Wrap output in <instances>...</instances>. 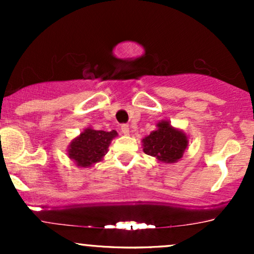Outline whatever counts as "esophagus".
I'll list each match as a JSON object with an SVG mask.
<instances>
[{
  "mask_svg": "<svg viewBox=\"0 0 254 254\" xmlns=\"http://www.w3.org/2000/svg\"><path fill=\"white\" fill-rule=\"evenodd\" d=\"M121 131L124 133V135H129V132H130L129 125H127V124H122L121 125Z\"/></svg>",
  "mask_w": 254,
  "mask_h": 254,
  "instance_id": "obj_1",
  "label": "esophagus"
}]
</instances>
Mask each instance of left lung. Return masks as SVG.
Returning <instances> with one entry per match:
<instances>
[{
    "mask_svg": "<svg viewBox=\"0 0 254 254\" xmlns=\"http://www.w3.org/2000/svg\"><path fill=\"white\" fill-rule=\"evenodd\" d=\"M143 151L164 162H176L183 156L188 145V137L172 127L168 122L157 124V130L143 138Z\"/></svg>",
    "mask_w": 254,
    "mask_h": 254,
    "instance_id": "left-lung-1",
    "label": "left lung"
}]
</instances>
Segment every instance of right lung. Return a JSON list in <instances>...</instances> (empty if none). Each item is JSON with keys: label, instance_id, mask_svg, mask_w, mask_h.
Returning <instances> with one entry per match:
<instances>
[{"label": "right lung", "instance_id": "right-lung-1", "mask_svg": "<svg viewBox=\"0 0 254 254\" xmlns=\"http://www.w3.org/2000/svg\"><path fill=\"white\" fill-rule=\"evenodd\" d=\"M117 131H103L86 129L77 138L71 142L68 149L70 159L80 167H89L90 165L100 161L105 155L113 137Z\"/></svg>", "mask_w": 254, "mask_h": 254}]
</instances>
